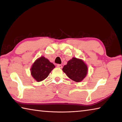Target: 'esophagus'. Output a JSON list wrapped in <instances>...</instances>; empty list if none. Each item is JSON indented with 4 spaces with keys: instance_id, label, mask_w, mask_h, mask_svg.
Returning a JSON list of instances; mask_svg holds the SVG:
<instances>
[{
    "instance_id": "34e87169",
    "label": "esophagus",
    "mask_w": 122,
    "mask_h": 122,
    "mask_svg": "<svg viewBox=\"0 0 122 122\" xmlns=\"http://www.w3.org/2000/svg\"><path fill=\"white\" fill-rule=\"evenodd\" d=\"M56 67L59 68H62V66L61 65H59V64H58V65H56Z\"/></svg>"
}]
</instances>
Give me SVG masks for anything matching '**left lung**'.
<instances>
[{
  "mask_svg": "<svg viewBox=\"0 0 122 122\" xmlns=\"http://www.w3.org/2000/svg\"><path fill=\"white\" fill-rule=\"evenodd\" d=\"M62 71L73 81L80 82L87 74L88 67L82 60L73 57L64 66Z\"/></svg>",
  "mask_w": 122,
  "mask_h": 122,
  "instance_id": "obj_1",
  "label": "left lung"
}]
</instances>
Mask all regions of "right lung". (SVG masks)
<instances>
[{
	"mask_svg": "<svg viewBox=\"0 0 122 122\" xmlns=\"http://www.w3.org/2000/svg\"><path fill=\"white\" fill-rule=\"evenodd\" d=\"M55 67L48 59L44 56H41L33 64L30 73L35 80L40 82L48 77L49 73Z\"/></svg>",
	"mask_w": 122,
	"mask_h": 122,
	"instance_id": "1",
	"label": "right lung"
}]
</instances>
